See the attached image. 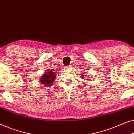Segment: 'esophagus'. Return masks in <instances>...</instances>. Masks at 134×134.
I'll use <instances>...</instances> for the list:
<instances>
[{"label": "esophagus", "mask_w": 134, "mask_h": 134, "mask_svg": "<svg viewBox=\"0 0 134 134\" xmlns=\"http://www.w3.org/2000/svg\"><path fill=\"white\" fill-rule=\"evenodd\" d=\"M71 65H69V67H69V69H70V67H71Z\"/></svg>", "instance_id": "34e87169"}]
</instances>
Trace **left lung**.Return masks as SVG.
<instances>
[{"label": "left lung", "mask_w": 134, "mask_h": 134, "mask_svg": "<svg viewBox=\"0 0 134 134\" xmlns=\"http://www.w3.org/2000/svg\"><path fill=\"white\" fill-rule=\"evenodd\" d=\"M81 75H82L81 77H82H82H84V73H82V74H81Z\"/></svg>", "instance_id": "obj_1"}]
</instances>
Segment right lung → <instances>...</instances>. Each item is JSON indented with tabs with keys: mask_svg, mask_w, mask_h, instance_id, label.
Here are the masks:
<instances>
[{
	"mask_svg": "<svg viewBox=\"0 0 134 134\" xmlns=\"http://www.w3.org/2000/svg\"><path fill=\"white\" fill-rule=\"evenodd\" d=\"M53 70H47L45 71L44 75L41 76V78L39 79L40 83L44 84V86H50L52 85L53 82L56 80V73Z\"/></svg>",
	"mask_w": 134,
	"mask_h": 134,
	"instance_id": "1",
	"label": "right lung"
}]
</instances>
